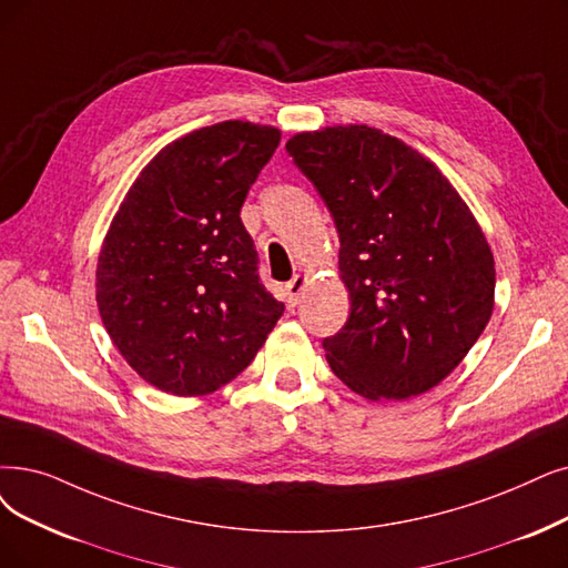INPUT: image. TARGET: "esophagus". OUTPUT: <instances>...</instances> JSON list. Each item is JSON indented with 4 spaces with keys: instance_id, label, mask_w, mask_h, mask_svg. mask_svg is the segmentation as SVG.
Instances as JSON below:
<instances>
[{
    "instance_id": "1",
    "label": "esophagus",
    "mask_w": 568,
    "mask_h": 568,
    "mask_svg": "<svg viewBox=\"0 0 568 568\" xmlns=\"http://www.w3.org/2000/svg\"><path fill=\"white\" fill-rule=\"evenodd\" d=\"M305 284H307V277L305 275H296L288 284H286V301L291 305H296L301 301V293L305 291Z\"/></svg>"
}]
</instances>
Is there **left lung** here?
I'll return each mask as SVG.
<instances>
[{"mask_svg":"<svg viewBox=\"0 0 568 568\" xmlns=\"http://www.w3.org/2000/svg\"><path fill=\"white\" fill-rule=\"evenodd\" d=\"M339 237L349 320L324 337L331 371L371 400L419 396L455 371L494 310V256L440 170L368 125L286 142Z\"/></svg>","mask_w":568,"mask_h":568,"instance_id":"left-lung-1","label":"left lung"}]
</instances>
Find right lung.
<instances>
[{
	"label": "right lung",
	"mask_w": 568,
	"mask_h": 568,
	"mask_svg": "<svg viewBox=\"0 0 568 568\" xmlns=\"http://www.w3.org/2000/svg\"><path fill=\"white\" fill-rule=\"evenodd\" d=\"M277 146L270 125L200 128L153 158L111 221L100 316L132 371L161 392L202 396L229 384L284 312L240 219Z\"/></svg>",
	"instance_id": "right-lung-1"
}]
</instances>
